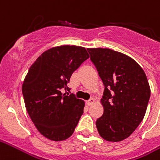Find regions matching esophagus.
Segmentation results:
<instances>
[{"label":"esophagus","instance_id":"34e87169","mask_svg":"<svg viewBox=\"0 0 160 160\" xmlns=\"http://www.w3.org/2000/svg\"><path fill=\"white\" fill-rule=\"evenodd\" d=\"M94 102H95V99L94 98H91L89 101L86 102V104H87V106H91V105L94 104Z\"/></svg>","mask_w":160,"mask_h":160}]
</instances>
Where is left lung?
Returning <instances> with one entry per match:
<instances>
[{
  "instance_id": "1",
  "label": "left lung",
  "mask_w": 160,
  "mask_h": 160,
  "mask_svg": "<svg viewBox=\"0 0 160 160\" xmlns=\"http://www.w3.org/2000/svg\"><path fill=\"white\" fill-rule=\"evenodd\" d=\"M105 86L103 115L96 122L100 136L119 142L131 135L144 118L150 87L143 69L124 53L109 48H88Z\"/></svg>"
}]
</instances>
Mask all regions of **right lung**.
Returning <instances> with one entry per match:
<instances>
[{"instance_id": "add662e5", "label": "right lung", "mask_w": 160, "mask_h": 160, "mask_svg": "<svg viewBox=\"0 0 160 160\" xmlns=\"http://www.w3.org/2000/svg\"><path fill=\"white\" fill-rule=\"evenodd\" d=\"M89 57L80 46L53 47L37 58L24 79L22 91L27 112L38 131L48 139H67L77 126L85 102L69 95L68 83Z\"/></svg>"}]
</instances>
